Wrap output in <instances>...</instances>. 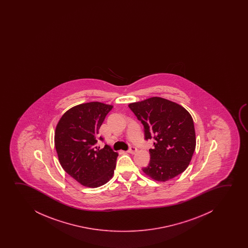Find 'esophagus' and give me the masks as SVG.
<instances>
[{"label":"esophagus","mask_w":248,"mask_h":248,"mask_svg":"<svg viewBox=\"0 0 248 248\" xmlns=\"http://www.w3.org/2000/svg\"><path fill=\"white\" fill-rule=\"evenodd\" d=\"M137 152V148L136 146H130L129 150H128V153H131V154H135Z\"/></svg>","instance_id":"obj_1"}]
</instances>
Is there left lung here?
<instances>
[{
	"label": "left lung",
	"instance_id": "obj_1",
	"mask_svg": "<svg viewBox=\"0 0 248 248\" xmlns=\"http://www.w3.org/2000/svg\"><path fill=\"white\" fill-rule=\"evenodd\" d=\"M129 108L144 126L145 140H154L143 172L157 181L183 173L196 148L193 119L188 111L161 97L130 103Z\"/></svg>",
	"mask_w": 248,
	"mask_h": 248
}]
</instances>
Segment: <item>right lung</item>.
Returning a JSON list of instances; mask_svg holds the SVG:
<instances>
[{"label":"right lung","mask_w":248,"mask_h":248,"mask_svg":"<svg viewBox=\"0 0 248 248\" xmlns=\"http://www.w3.org/2000/svg\"><path fill=\"white\" fill-rule=\"evenodd\" d=\"M112 106L88 102L75 106L62 115L55 131V147L66 173L87 187L101 186L114 173L118 153L97 141L99 129Z\"/></svg>","instance_id":"obj_1"}]
</instances>
